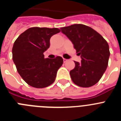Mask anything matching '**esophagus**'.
<instances>
[{
    "label": "esophagus",
    "mask_w": 121,
    "mask_h": 121,
    "mask_svg": "<svg viewBox=\"0 0 121 121\" xmlns=\"http://www.w3.org/2000/svg\"><path fill=\"white\" fill-rule=\"evenodd\" d=\"M63 60H64V63L67 62L68 61V59H65V58H64V59H63Z\"/></svg>",
    "instance_id": "obj_1"
}]
</instances>
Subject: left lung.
<instances>
[{
  "mask_svg": "<svg viewBox=\"0 0 121 121\" xmlns=\"http://www.w3.org/2000/svg\"><path fill=\"white\" fill-rule=\"evenodd\" d=\"M61 32L72 42L81 62L74 61L70 71L73 82L81 87H90L98 83L108 66L110 50L107 42L90 26L74 24L61 28Z\"/></svg>",
  "mask_w": 121,
  "mask_h": 121,
  "instance_id": "8db88e82",
  "label": "left lung"
}]
</instances>
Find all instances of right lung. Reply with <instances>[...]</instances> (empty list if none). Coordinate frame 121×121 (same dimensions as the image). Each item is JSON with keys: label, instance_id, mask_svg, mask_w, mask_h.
<instances>
[{"label": "right lung", "instance_id": "right-lung-1", "mask_svg": "<svg viewBox=\"0 0 121 121\" xmlns=\"http://www.w3.org/2000/svg\"><path fill=\"white\" fill-rule=\"evenodd\" d=\"M60 31L57 28H30L14 42L13 60L20 76L29 85L42 88L55 81L63 59L60 56L45 59L43 53L50 47L51 36Z\"/></svg>", "mask_w": 121, "mask_h": 121}]
</instances>
